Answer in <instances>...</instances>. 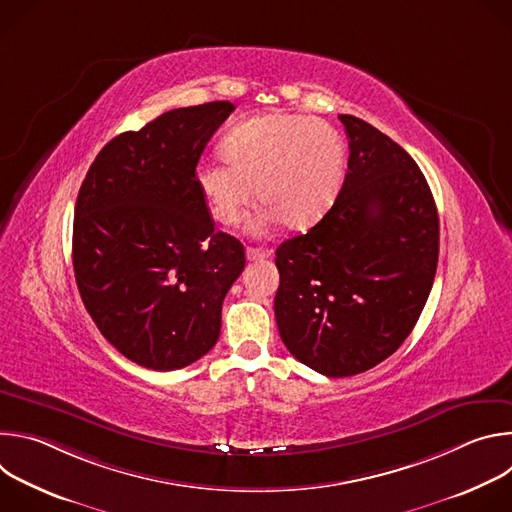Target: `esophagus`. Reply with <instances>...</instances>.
<instances>
[{"mask_svg": "<svg viewBox=\"0 0 512 512\" xmlns=\"http://www.w3.org/2000/svg\"><path fill=\"white\" fill-rule=\"evenodd\" d=\"M245 255H247L249 261H261V259L269 257V251H265V249H255V247H247Z\"/></svg>", "mask_w": 512, "mask_h": 512, "instance_id": "1", "label": "esophagus"}]
</instances>
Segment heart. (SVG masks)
<instances>
[{
  "mask_svg": "<svg viewBox=\"0 0 512 512\" xmlns=\"http://www.w3.org/2000/svg\"><path fill=\"white\" fill-rule=\"evenodd\" d=\"M224 160L196 168V184L216 223L235 225L255 194L263 204L247 231L267 233L279 218L304 227L330 206L344 168L340 133L322 119L263 115L237 125L223 141Z\"/></svg>",
  "mask_w": 512,
  "mask_h": 512,
  "instance_id": "1",
  "label": "heart"
}]
</instances>
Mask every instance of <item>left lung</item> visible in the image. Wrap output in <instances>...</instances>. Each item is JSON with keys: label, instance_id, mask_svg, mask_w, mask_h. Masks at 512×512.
I'll use <instances>...</instances> for the list:
<instances>
[{"label": "left lung", "instance_id": "8db88e82", "mask_svg": "<svg viewBox=\"0 0 512 512\" xmlns=\"http://www.w3.org/2000/svg\"><path fill=\"white\" fill-rule=\"evenodd\" d=\"M348 172L322 221L275 251L287 350L326 377L389 358L417 324L440 255V218L415 160L371 123L338 115Z\"/></svg>", "mask_w": 512, "mask_h": 512}]
</instances>
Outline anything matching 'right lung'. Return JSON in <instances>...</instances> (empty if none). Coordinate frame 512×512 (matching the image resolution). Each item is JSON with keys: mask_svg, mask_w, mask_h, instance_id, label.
<instances>
[{"mask_svg": "<svg viewBox=\"0 0 512 512\" xmlns=\"http://www.w3.org/2000/svg\"><path fill=\"white\" fill-rule=\"evenodd\" d=\"M229 101L182 107L113 137L75 206L72 265L101 334L131 362L176 371L221 334L223 300L245 269L243 245L216 233L196 184Z\"/></svg>", "mask_w": 512, "mask_h": 512, "instance_id": "1", "label": "right lung"}]
</instances>
